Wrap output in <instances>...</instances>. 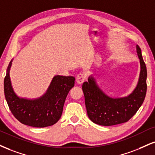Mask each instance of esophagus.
<instances>
[{
	"label": "esophagus",
	"instance_id": "1",
	"mask_svg": "<svg viewBox=\"0 0 155 155\" xmlns=\"http://www.w3.org/2000/svg\"><path fill=\"white\" fill-rule=\"evenodd\" d=\"M85 76L83 74H78L77 76H76V81L77 84H82L84 81H85Z\"/></svg>",
	"mask_w": 155,
	"mask_h": 155
}]
</instances>
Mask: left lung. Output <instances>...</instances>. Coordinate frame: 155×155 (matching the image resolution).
Here are the masks:
<instances>
[{"label": "left lung", "instance_id": "1", "mask_svg": "<svg viewBox=\"0 0 155 155\" xmlns=\"http://www.w3.org/2000/svg\"><path fill=\"white\" fill-rule=\"evenodd\" d=\"M140 60V74L136 88L124 97L113 98L99 87L96 80L90 76L88 81L83 83L87 115L91 120L100 126H114L127 122L142 105L147 92V67L139 46H136Z\"/></svg>", "mask_w": 155, "mask_h": 155}]
</instances>
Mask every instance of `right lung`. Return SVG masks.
I'll use <instances>...</instances> for the list:
<instances>
[{
    "label": "right lung",
    "instance_id": "right-lung-1",
    "mask_svg": "<svg viewBox=\"0 0 155 155\" xmlns=\"http://www.w3.org/2000/svg\"><path fill=\"white\" fill-rule=\"evenodd\" d=\"M9 63L4 79V94L9 109L21 124L36 128L53 126L61 118L67 94L74 86V76H55L42 96L36 99L19 97L14 92L10 79Z\"/></svg>",
    "mask_w": 155,
    "mask_h": 155
}]
</instances>
